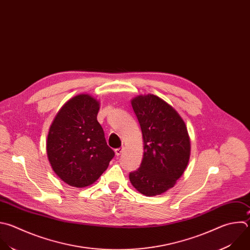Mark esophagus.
<instances>
[{"label": "esophagus", "instance_id": "obj_1", "mask_svg": "<svg viewBox=\"0 0 250 250\" xmlns=\"http://www.w3.org/2000/svg\"><path fill=\"white\" fill-rule=\"evenodd\" d=\"M123 150H124L123 148H117V149L115 150V153H116V155H117V156H120V155L123 153Z\"/></svg>", "mask_w": 250, "mask_h": 250}]
</instances>
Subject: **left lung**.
<instances>
[{
    "label": "left lung",
    "mask_w": 250,
    "mask_h": 250,
    "mask_svg": "<svg viewBox=\"0 0 250 250\" xmlns=\"http://www.w3.org/2000/svg\"><path fill=\"white\" fill-rule=\"evenodd\" d=\"M131 106L141 127L144 153L129 181L140 193L159 195L176 185L188 164V128L179 113L156 95H139Z\"/></svg>",
    "instance_id": "left-lung-1"
}]
</instances>
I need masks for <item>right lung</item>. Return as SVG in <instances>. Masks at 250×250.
Returning <instances> with one entry per match:
<instances>
[{
	"label": "right lung",
	"mask_w": 250,
	"mask_h": 250,
	"mask_svg": "<svg viewBox=\"0 0 250 250\" xmlns=\"http://www.w3.org/2000/svg\"><path fill=\"white\" fill-rule=\"evenodd\" d=\"M99 108L92 96L76 95L61 108L50 126L49 162L55 174L70 187L94 184L115 156L97 121Z\"/></svg>",
	"instance_id": "1"
}]
</instances>
